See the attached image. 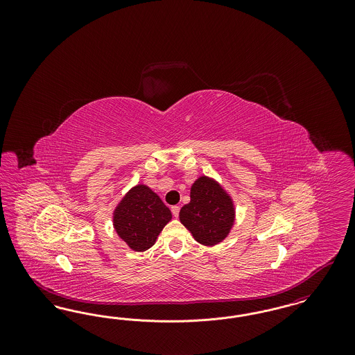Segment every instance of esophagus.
I'll list each match as a JSON object with an SVG mask.
<instances>
[{"label": "esophagus", "instance_id": "1", "mask_svg": "<svg viewBox=\"0 0 355 355\" xmlns=\"http://www.w3.org/2000/svg\"><path fill=\"white\" fill-rule=\"evenodd\" d=\"M171 213H173V216L177 218L178 217V214H180V206H171Z\"/></svg>", "mask_w": 355, "mask_h": 355}]
</instances>
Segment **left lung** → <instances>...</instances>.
<instances>
[{
    "label": "left lung",
    "instance_id": "obj_1",
    "mask_svg": "<svg viewBox=\"0 0 355 355\" xmlns=\"http://www.w3.org/2000/svg\"><path fill=\"white\" fill-rule=\"evenodd\" d=\"M180 220L203 246L220 243L236 223V206L227 190L213 177L200 175L190 187V202Z\"/></svg>",
    "mask_w": 355,
    "mask_h": 355
}]
</instances>
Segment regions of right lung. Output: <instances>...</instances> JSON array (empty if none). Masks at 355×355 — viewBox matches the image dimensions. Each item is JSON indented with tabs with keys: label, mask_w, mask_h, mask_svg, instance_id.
Segmentation results:
<instances>
[{
	"label": "right lung",
	"mask_w": 355,
	"mask_h": 355,
	"mask_svg": "<svg viewBox=\"0 0 355 355\" xmlns=\"http://www.w3.org/2000/svg\"><path fill=\"white\" fill-rule=\"evenodd\" d=\"M171 220L169 207L145 184L133 186L113 210L117 236L135 252H146Z\"/></svg>",
	"instance_id": "right-lung-1"
}]
</instances>
